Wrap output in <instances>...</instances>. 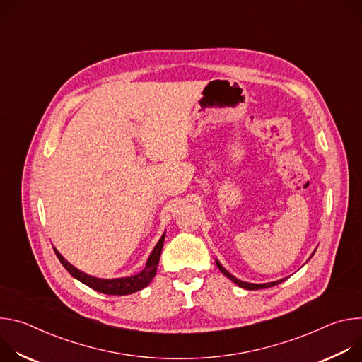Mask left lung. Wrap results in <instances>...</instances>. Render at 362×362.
<instances>
[{
  "label": "left lung",
  "mask_w": 362,
  "mask_h": 362,
  "mask_svg": "<svg viewBox=\"0 0 362 362\" xmlns=\"http://www.w3.org/2000/svg\"><path fill=\"white\" fill-rule=\"evenodd\" d=\"M216 265H218V268L221 269V272L225 275V276H228L230 281H233L236 285H239L240 288H243V289H249V291H255V289H265V288H271V286H275V285H278V284H281V282H284L285 279H281V281H275V282H268V284H249V282H243V281H239V279H236L233 275H230L218 261H216Z\"/></svg>",
  "instance_id": "1"
}]
</instances>
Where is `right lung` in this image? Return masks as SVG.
I'll return each instance as SVG.
<instances>
[{"label":"right lung","instance_id":"right-lung-1","mask_svg":"<svg viewBox=\"0 0 362 362\" xmlns=\"http://www.w3.org/2000/svg\"><path fill=\"white\" fill-rule=\"evenodd\" d=\"M163 242H165V233L160 238V240L158 242V245L154 246L151 255L148 256L144 269L140 274H137L134 276L117 278V279H100V278L90 276V275L78 271L77 268H74L71 264H69L64 257L57 252L56 247H54V252L59 257V261L62 262V265L69 271V274L71 276H74L76 279H78L80 282H83L84 285L90 286L91 289L101 292V293H107V295H129V293L137 292V291L143 289L144 286H147L148 282L153 279V276L156 275L160 253L163 249Z\"/></svg>","mask_w":362,"mask_h":362}]
</instances>
